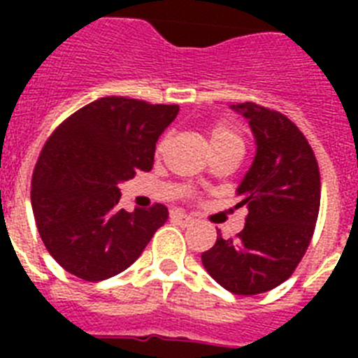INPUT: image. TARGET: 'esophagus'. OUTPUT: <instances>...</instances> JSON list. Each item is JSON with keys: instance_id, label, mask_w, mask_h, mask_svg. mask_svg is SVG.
<instances>
[{"instance_id": "obj_1", "label": "esophagus", "mask_w": 358, "mask_h": 358, "mask_svg": "<svg viewBox=\"0 0 358 358\" xmlns=\"http://www.w3.org/2000/svg\"><path fill=\"white\" fill-rule=\"evenodd\" d=\"M170 217H172V220L173 222H177V224H181V226H189V224L194 222V217H192V215H188V213H185V211H172V215H170Z\"/></svg>"}]
</instances>
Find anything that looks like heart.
Segmentation results:
<instances>
[{
    "instance_id": "b5f03b06",
    "label": "heart",
    "mask_w": 358,
    "mask_h": 358,
    "mask_svg": "<svg viewBox=\"0 0 358 358\" xmlns=\"http://www.w3.org/2000/svg\"><path fill=\"white\" fill-rule=\"evenodd\" d=\"M210 143L211 147H213V150H218V148H231V147L243 148L242 136L238 134V131H236L233 125H229V123L226 122L215 123L213 127L210 129ZM161 145H163V141H161Z\"/></svg>"
}]
</instances>
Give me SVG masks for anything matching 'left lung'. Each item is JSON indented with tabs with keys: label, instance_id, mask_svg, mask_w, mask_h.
<instances>
[{
	"label": "left lung",
	"instance_id": "obj_1",
	"mask_svg": "<svg viewBox=\"0 0 358 358\" xmlns=\"http://www.w3.org/2000/svg\"><path fill=\"white\" fill-rule=\"evenodd\" d=\"M249 122L256 154L236 188L248 206L236 238L202 252V265L218 285L238 296L267 292L292 276L314 235L321 179L312 147L287 116L252 102L231 106Z\"/></svg>",
	"mask_w": 358,
	"mask_h": 358
}]
</instances>
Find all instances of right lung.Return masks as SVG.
Returning a JSON list of instances; mask_svg holds the SVG:
<instances>
[{
	"label": "right lung",
	"instance_id": "obj_1",
	"mask_svg": "<svg viewBox=\"0 0 358 358\" xmlns=\"http://www.w3.org/2000/svg\"><path fill=\"white\" fill-rule=\"evenodd\" d=\"M179 106L98 98L55 129L31 179V210L44 245L73 276L102 281L131 267L166 222L163 204L120 208L118 185L148 172Z\"/></svg>",
	"mask_w": 358,
	"mask_h": 358
}]
</instances>
